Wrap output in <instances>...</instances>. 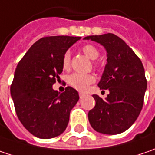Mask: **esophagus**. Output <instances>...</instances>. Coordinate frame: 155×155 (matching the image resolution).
Returning <instances> with one entry per match:
<instances>
[{"mask_svg":"<svg viewBox=\"0 0 155 155\" xmlns=\"http://www.w3.org/2000/svg\"><path fill=\"white\" fill-rule=\"evenodd\" d=\"M84 96V95H83L82 93H79V96H80L81 98V97H82V96Z\"/></svg>","mask_w":155,"mask_h":155,"instance_id":"esophagus-1","label":"esophagus"}]
</instances>
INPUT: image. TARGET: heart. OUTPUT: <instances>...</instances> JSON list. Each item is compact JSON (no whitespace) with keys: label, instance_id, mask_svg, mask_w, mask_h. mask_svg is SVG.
Instances as JSON below:
<instances>
[{"label":"heart","instance_id":"1","mask_svg":"<svg viewBox=\"0 0 155 155\" xmlns=\"http://www.w3.org/2000/svg\"><path fill=\"white\" fill-rule=\"evenodd\" d=\"M82 52L90 59H96L99 57V50L93 45H85L81 48ZM95 66L98 67V63L95 62ZM62 67L63 68L68 70L71 67V53L69 51H67L62 57ZM95 77L92 74H73L68 78V82L74 88L84 91L87 87L95 81Z\"/></svg>","mask_w":155,"mask_h":155}]
</instances>
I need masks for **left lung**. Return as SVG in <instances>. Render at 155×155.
Instances as JSON below:
<instances>
[{"label": "left lung", "instance_id": "left-lung-1", "mask_svg": "<svg viewBox=\"0 0 155 155\" xmlns=\"http://www.w3.org/2000/svg\"><path fill=\"white\" fill-rule=\"evenodd\" d=\"M84 39L104 46L107 64L98 87L110 91L105 99L93 95L96 106L88 112L89 123L100 133L124 132L136 121L143 107L147 79L142 62L125 42L112 33Z\"/></svg>", "mask_w": 155, "mask_h": 155}]
</instances>
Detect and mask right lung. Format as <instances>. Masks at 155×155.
Returning a JSON list of instances; mask_svg holds the SVG:
<instances>
[{"label":"right lung","instance_id":"obj_1","mask_svg":"<svg viewBox=\"0 0 155 155\" xmlns=\"http://www.w3.org/2000/svg\"><path fill=\"white\" fill-rule=\"evenodd\" d=\"M81 37L51 36L34 43L15 68L10 94L23 125L39 139L63 133L71 110L79 100L78 92L67 87L59 94L52 85L63 71L62 57Z\"/></svg>","mask_w":155,"mask_h":155}]
</instances>
